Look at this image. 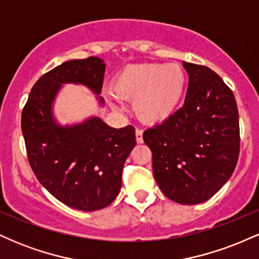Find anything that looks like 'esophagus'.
Segmentation results:
<instances>
[{
	"mask_svg": "<svg viewBox=\"0 0 259 259\" xmlns=\"http://www.w3.org/2000/svg\"><path fill=\"white\" fill-rule=\"evenodd\" d=\"M142 134H144V132H142L141 129H139V127L135 130L136 142H138V144H142V142H144V138H142Z\"/></svg>",
	"mask_w": 259,
	"mask_h": 259,
	"instance_id": "1",
	"label": "esophagus"
}]
</instances>
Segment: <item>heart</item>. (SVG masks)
I'll list each match as a JSON object with an SVG mask.
<instances>
[{
  "label": "heart",
  "instance_id": "heart-1",
  "mask_svg": "<svg viewBox=\"0 0 259 259\" xmlns=\"http://www.w3.org/2000/svg\"><path fill=\"white\" fill-rule=\"evenodd\" d=\"M186 89V73L180 64L129 65L115 76L114 96L133 100V112L145 124H159L179 108Z\"/></svg>",
  "mask_w": 259,
  "mask_h": 259
}]
</instances>
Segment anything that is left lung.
<instances>
[{
  "label": "left lung",
  "mask_w": 259,
  "mask_h": 259,
  "mask_svg": "<svg viewBox=\"0 0 259 259\" xmlns=\"http://www.w3.org/2000/svg\"><path fill=\"white\" fill-rule=\"evenodd\" d=\"M185 102L167 120L144 133L160 191L181 204L207 201L236 167L240 126L230 88L208 67L184 62Z\"/></svg>",
  "instance_id": "left-lung-1"
}]
</instances>
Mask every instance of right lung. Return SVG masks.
<instances>
[{"instance_id": "obj_1", "label": "right lung", "mask_w": 259, "mask_h": 259, "mask_svg": "<svg viewBox=\"0 0 259 259\" xmlns=\"http://www.w3.org/2000/svg\"><path fill=\"white\" fill-rule=\"evenodd\" d=\"M105 70L99 57L64 62L35 82L22 112L26 154L37 180L62 203L85 212L102 209L119 194L124 163L136 145L135 129H114L97 117L62 126L52 106L68 82L100 95Z\"/></svg>"}]
</instances>
